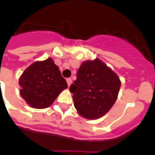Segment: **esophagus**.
Here are the masks:
<instances>
[{"label":"esophagus","mask_w":155,"mask_h":155,"mask_svg":"<svg viewBox=\"0 0 155 155\" xmlns=\"http://www.w3.org/2000/svg\"><path fill=\"white\" fill-rule=\"evenodd\" d=\"M66 81H67L68 86H70L71 84V83H72V80H71V78H68V79H66Z\"/></svg>","instance_id":"1"}]
</instances>
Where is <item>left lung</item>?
I'll list each match as a JSON object with an SVG mask.
<instances>
[{
	"instance_id": "1",
	"label": "left lung",
	"mask_w": 155,
	"mask_h": 155,
	"mask_svg": "<svg viewBox=\"0 0 155 155\" xmlns=\"http://www.w3.org/2000/svg\"><path fill=\"white\" fill-rule=\"evenodd\" d=\"M121 81L103 61H84L79 68L77 79L70 87L74 105L80 115L97 120L110 111L116 101Z\"/></svg>"
}]
</instances>
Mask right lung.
<instances>
[{"label": "right lung", "mask_w": 155, "mask_h": 155, "mask_svg": "<svg viewBox=\"0 0 155 155\" xmlns=\"http://www.w3.org/2000/svg\"><path fill=\"white\" fill-rule=\"evenodd\" d=\"M20 94L34 109L51 106L59 94L68 87L59 67L51 58L32 63L19 79Z\"/></svg>", "instance_id": "obj_1"}]
</instances>
